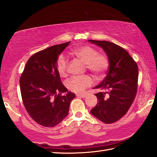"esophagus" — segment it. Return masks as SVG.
Segmentation results:
<instances>
[{
    "label": "esophagus",
    "instance_id": "esophagus-1",
    "mask_svg": "<svg viewBox=\"0 0 157 157\" xmlns=\"http://www.w3.org/2000/svg\"><path fill=\"white\" fill-rule=\"evenodd\" d=\"M76 96H78V97H81V98H85V97H86V94H76Z\"/></svg>",
    "mask_w": 157,
    "mask_h": 157
}]
</instances>
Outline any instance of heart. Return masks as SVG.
<instances>
[{
  "mask_svg": "<svg viewBox=\"0 0 157 157\" xmlns=\"http://www.w3.org/2000/svg\"><path fill=\"white\" fill-rule=\"evenodd\" d=\"M71 53L85 63L86 67L96 77H101L107 71L109 66L108 56L103 53H98L97 50L90 46L83 45L73 48ZM56 70L60 76L65 77L68 68V61L63 55H60L56 63ZM93 80L88 75L73 76L66 82V86L70 91L82 93L92 86Z\"/></svg>",
  "mask_w": 157,
  "mask_h": 157,
  "instance_id": "heart-1",
  "label": "heart"
}]
</instances>
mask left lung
Returning <instances> with one entry per match:
<instances>
[{
	"label": "left lung",
	"mask_w": 157,
	"mask_h": 157,
	"mask_svg": "<svg viewBox=\"0 0 157 157\" xmlns=\"http://www.w3.org/2000/svg\"><path fill=\"white\" fill-rule=\"evenodd\" d=\"M89 42L101 46L109 61L107 74L94 87L107 92L96 94L98 103L90 112L100 121L109 124L124 116L134 101L138 89V65L126 50L114 43L94 40Z\"/></svg>",
	"instance_id": "left-lung-1"
}]
</instances>
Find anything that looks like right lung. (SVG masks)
Segmentation results:
<instances>
[{
  "mask_svg": "<svg viewBox=\"0 0 157 157\" xmlns=\"http://www.w3.org/2000/svg\"><path fill=\"white\" fill-rule=\"evenodd\" d=\"M70 42L52 46L33 55L19 79L23 103L33 120L52 128L67 115L70 102L75 94L67 92L56 70L60 54Z\"/></svg>",
  "mask_w": 157,
  "mask_h": 157,
  "instance_id": "add662e5",
  "label": "right lung"
}]
</instances>
